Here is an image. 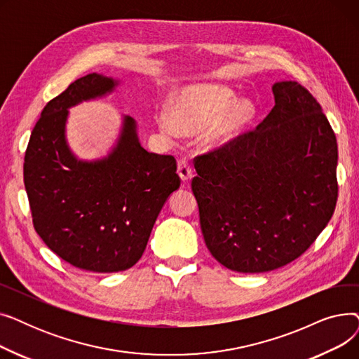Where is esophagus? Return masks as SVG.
Returning a JSON list of instances; mask_svg holds the SVG:
<instances>
[{
    "instance_id": "34e87169",
    "label": "esophagus",
    "mask_w": 359,
    "mask_h": 359,
    "mask_svg": "<svg viewBox=\"0 0 359 359\" xmlns=\"http://www.w3.org/2000/svg\"><path fill=\"white\" fill-rule=\"evenodd\" d=\"M177 173L183 182L189 180L192 177V168H191L189 163H187L186 160H180L177 164Z\"/></svg>"
}]
</instances>
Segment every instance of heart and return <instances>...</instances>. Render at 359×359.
<instances>
[{"mask_svg": "<svg viewBox=\"0 0 359 359\" xmlns=\"http://www.w3.org/2000/svg\"><path fill=\"white\" fill-rule=\"evenodd\" d=\"M234 93L217 84H194L179 90L170 100L168 111L158 118V128L167 137L192 135L202 130V144L217 149L233 141L253 116L255 106L249 100H233Z\"/></svg>", "mask_w": 359, "mask_h": 359, "instance_id": "1", "label": "heart"}]
</instances>
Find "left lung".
<instances>
[{
	"label": "left lung",
	"mask_w": 359,
	"mask_h": 359,
	"mask_svg": "<svg viewBox=\"0 0 359 359\" xmlns=\"http://www.w3.org/2000/svg\"><path fill=\"white\" fill-rule=\"evenodd\" d=\"M272 91L275 106L255 130L195 158L206 248L241 273L299 257L337 201V144L322 106L295 81H278Z\"/></svg>",
	"instance_id": "1"
}]
</instances>
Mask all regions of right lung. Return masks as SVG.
Listing matches in <instances>:
<instances>
[{"label": "right lung", "mask_w": 359, "mask_h": 359, "mask_svg": "<svg viewBox=\"0 0 359 359\" xmlns=\"http://www.w3.org/2000/svg\"><path fill=\"white\" fill-rule=\"evenodd\" d=\"M119 81L102 74L75 80L42 110L25 156V186L36 233L69 265L111 273L141 259L163 205L179 189L176 160L141 147L123 116L110 153L80 160L67 141L69 107L104 97Z\"/></svg>", "instance_id": "right-lung-1"}]
</instances>
